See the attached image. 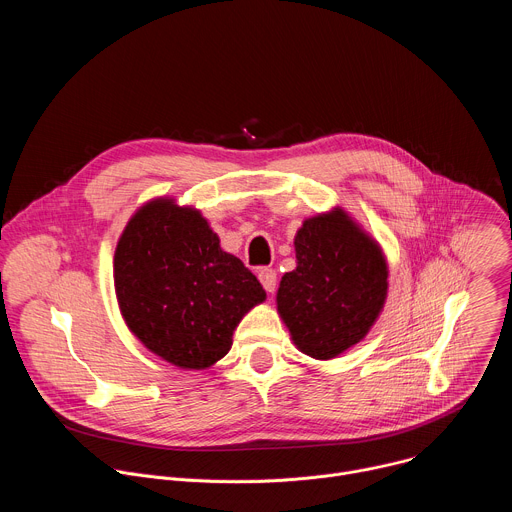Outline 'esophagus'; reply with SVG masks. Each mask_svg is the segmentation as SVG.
<instances>
[{"mask_svg": "<svg viewBox=\"0 0 512 512\" xmlns=\"http://www.w3.org/2000/svg\"><path fill=\"white\" fill-rule=\"evenodd\" d=\"M257 277H259V281H261V285L265 287V291L267 294H273L275 291V287H277V273L273 271V269H261L259 273H257Z\"/></svg>", "mask_w": 512, "mask_h": 512, "instance_id": "esophagus-1", "label": "esophagus"}]
</instances>
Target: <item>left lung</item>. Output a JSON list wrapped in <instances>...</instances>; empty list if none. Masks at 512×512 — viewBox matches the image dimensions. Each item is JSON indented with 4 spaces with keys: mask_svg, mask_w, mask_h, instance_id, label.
Returning a JSON list of instances; mask_svg holds the SVG:
<instances>
[{
    "mask_svg": "<svg viewBox=\"0 0 512 512\" xmlns=\"http://www.w3.org/2000/svg\"><path fill=\"white\" fill-rule=\"evenodd\" d=\"M294 247L296 269L279 281L277 314L300 352L332 360L364 340L385 308V251L342 206L306 218Z\"/></svg>",
    "mask_w": 512,
    "mask_h": 512,
    "instance_id": "obj_1",
    "label": "left lung"
}]
</instances>
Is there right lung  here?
Instances as JSON below:
<instances>
[{
	"mask_svg": "<svg viewBox=\"0 0 512 512\" xmlns=\"http://www.w3.org/2000/svg\"><path fill=\"white\" fill-rule=\"evenodd\" d=\"M113 283L129 332L182 371H204L233 346L241 320L267 294L221 249L202 212L156 196L137 206L113 255Z\"/></svg>",
	"mask_w": 512,
	"mask_h": 512,
	"instance_id": "right-lung-1",
	"label": "right lung"
}]
</instances>
